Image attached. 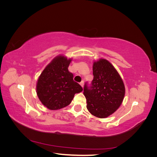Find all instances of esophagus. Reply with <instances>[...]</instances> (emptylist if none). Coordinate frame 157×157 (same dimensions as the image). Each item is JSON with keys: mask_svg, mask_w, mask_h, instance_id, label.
<instances>
[{"mask_svg": "<svg viewBox=\"0 0 157 157\" xmlns=\"http://www.w3.org/2000/svg\"><path fill=\"white\" fill-rule=\"evenodd\" d=\"M80 84L81 85V86L83 88L84 87V80H82V81H81L80 82Z\"/></svg>", "mask_w": 157, "mask_h": 157, "instance_id": "esophagus-1", "label": "esophagus"}]
</instances>
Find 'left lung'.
Instances as JSON below:
<instances>
[{
	"mask_svg": "<svg viewBox=\"0 0 157 157\" xmlns=\"http://www.w3.org/2000/svg\"><path fill=\"white\" fill-rule=\"evenodd\" d=\"M94 79L84 84V95L89 112L98 118H106L120 107L125 94L122 80L117 70L106 59L93 65Z\"/></svg>",
	"mask_w": 157,
	"mask_h": 157,
	"instance_id": "1",
	"label": "left lung"
}]
</instances>
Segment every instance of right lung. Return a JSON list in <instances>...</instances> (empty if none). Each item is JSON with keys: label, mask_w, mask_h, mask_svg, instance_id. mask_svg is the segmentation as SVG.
<instances>
[{"label": "right lung", "mask_w": 157, "mask_h": 157, "mask_svg": "<svg viewBox=\"0 0 157 157\" xmlns=\"http://www.w3.org/2000/svg\"><path fill=\"white\" fill-rule=\"evenodd\" d=\"M71 59L59 56L46 66L39 78L36 93L40 101L50 110L69 105L75 94L82 91L68 70Z\"/></svg>", "instance_id": "add662e5"}]
</instances>
